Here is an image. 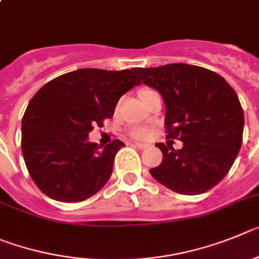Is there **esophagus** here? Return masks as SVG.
Masks as SVG:
<instances>
[{
  "mask_svg": "<svg viewBox=\"0 0 259 259\" xmlns=\"http://www.w3.org/2000/svg\"><path fill=\"white\" fill-rule=\"evenodd\" d=\"M134 147H137V148H139V150H144V148H147V144L144 143H138V142H135L134 144H133Z\"/></svg>",
  "mask_w": 259,
  "mask_h": 259,
  "instance_id": "1",
  "label": "esophagus"
}]
</instances>
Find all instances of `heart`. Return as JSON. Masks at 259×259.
<instances>
[{"label": "heart", "mask_w": 259, "mask_h": 259, "mask_svg": "<svg viewBox=\"0 0 259 259\" xmlns=\"http://www.w3.org/2000/svg\"><path fill=\"white\" fill-rule=\"evenodd\" d=\"M146 90H148V89L142 90L141 94H142V93H143V92H146ZM130 135H132L133 138H137V139H146L147 137L150 135V130L147 129V127H144V126H135V127H133L132 130H130Z\"/></svg>", "instance_id": "heart-1"}]
</instances>
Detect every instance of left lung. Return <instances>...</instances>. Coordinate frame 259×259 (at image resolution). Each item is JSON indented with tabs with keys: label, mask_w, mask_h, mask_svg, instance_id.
Masks as SVG:
<instances>
[{
	"label": "left lung",
	"mask_w": 259,
	"mask_h": 259,
	"mask_svg": "<svg viewBox=\"0 0 259 259\" xmlns=\"http://www.w3.org/2000/svg\"><path fill=\"white\" fill-rule=\"evenodd\" d=\"M134 72L164 98L166 138L183 142L181 150L156 144L164 158L151 176L181 195L218 185L243 143L244 112L235 90L215 72L185 63Z\"/></svg>",
	"instance_id": "left-lung-1"
}]
</instances>
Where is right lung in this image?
Wrapping results in <instances>:
<instances>
[{
    "instance_id": "1",
    "label": "right lung",
    "mask_w": 259,
    "mask_h": 259,
    "mask_svg": "<svg viewBox=\"0 0 259 259\" xmlns=\"http://www.w3.org/2000/svg\"><path fill=\"white\" fill-rule=\"evenodd\" d=\"M134 69L83 68L49 81L28 103L22 120V152L28 173L50 199L80 202L101 190L125 146L88 142L94 125L115 113L121 95L139 85Z\"/></svg>"
}]
</instances>
